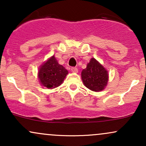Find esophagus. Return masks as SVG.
<instances>
[{"label": "esophagus", "instance_id": "1", "mask_svg": "<svg viewBox=\"0 0 146 146\" xmlns=\"http://www.w3.org/2000/svg\"><path fill=\"white\" fill-rule=\"evenodd\" d=\"M71 71L73 72V73H78V69L76 67H72L71 68Z\"/></svg>", "mask_w": 146, "mask_h": 146}]
</instances>
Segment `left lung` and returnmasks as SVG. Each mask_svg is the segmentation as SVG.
I'll return each instance as SVG.
<instances>
[{
  "label": "left lung",
  "instance_id": "8db88e82",
  "mask_svg": "<svg viewBox=\"0 0 146 146\" xmlns=\"http://www.w3.org/2000/svg\"><path fill=\"white\" fill-rule=\"evenodd\" d=\"M82 79L84 86L93 91L104 89L108 81L106 69L95 58H91L86 68L82 71Z\"/></svg>",
  "mask_w": 146,
  "mask_h": 146
}]
</instances>
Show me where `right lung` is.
<instances>
[{"instance_id": "add662e5", "label": "right lung", "mask_w": 146, "mask_h": 146, "mask_svg": "<svg viewBox=\"0 0 146 146\" xmlns=\"http://www.w3.org/2000/svg\"><path fill=\"white\" fill-rule=\"evenodd\" d=\"M68 74V71L59 64L53 56L41 65L38 71V78L42 86L47 88H54L62 84Z\"/></svg>"}]
</instances>
